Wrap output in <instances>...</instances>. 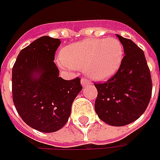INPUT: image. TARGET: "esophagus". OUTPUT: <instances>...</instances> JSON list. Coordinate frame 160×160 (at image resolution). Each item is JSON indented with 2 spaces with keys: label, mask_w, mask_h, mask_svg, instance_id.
I'll list each match as a JSON object with an SVG mask.
<instances>
[{
  "label": "esophagus",
  "mask_w": 160,
  "mask_h": 160,
  "mask_svg": "<svg viewBox=\"0 0 160 160\" xmlns=\"http://www.w3.org/2000/svg\"><path fill=\"white\" fill-rule=\"evenodd\" d=\"M89 83H90L89 80H87L86 78H82V79H81V84H82L83 86L88 85Z\"/></svg>",
  "instance_id": "esophagus-1"
}]
</instances>
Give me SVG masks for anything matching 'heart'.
I'll list each match as a JSON object with an SVG mask.
<instances>
[{
    "label": "heart",
    "mask_w": 160,
    "mask_h": 160,
    "mask_svg": "<svg viewBox=\"0 0 160 160\" xmlns=\"http://www.w3.org/2000/svg\"><path fill=\"white\" fill-rule=\"evenodd\" d=\"M123 58L124 48L118 38H90L65 47L58 65L64 69H84L91 78L105 80L119 69Z\"/></svg>",
    "instance_id": "heart-1"
}]
</instances>
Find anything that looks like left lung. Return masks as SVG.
<instances>
[{
	"label": "left lung",
	"instance_id": "1",
	"mask_svg": "<svg viewBox=\"0 0 160 160\" xmlns=\"http://www.w3.org/2000/svg\"><path fill=\"white\" fill-rule=\"evenodd\" d=\"M125 57L119 69L106 83H94L98 91L95 111L108 125L123 126L144 113L152 91L151 72L143 51L119 34Z\"/></svg>",
	"mask_w": 160,
	"mask_h": 160
}]
</instances>
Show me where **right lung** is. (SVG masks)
Listing matches in <instances>:
<instances>
[{"label": "right lung", "instance_id": "1", "mask_svg": "<svg viewBox=\"0 0 160 160\" xmlns=\"http://www.w3.org/2000/svg\"><path fill=\"white\" fill-rule=\"evenodd\" d=\"M59 39L42 36L19 52L12 68V97L23 121L42 132L66 125L71 107L83 89L80 78L64 80L53 62Z\"/></svg>", "mask_w": 160, "mask_h": 160}]
</instances>
